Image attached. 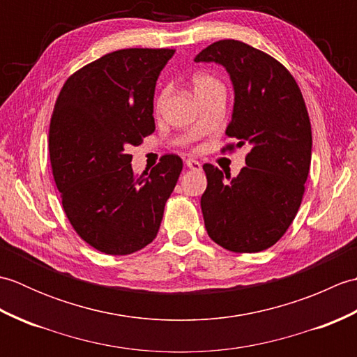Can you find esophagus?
Returning <instances> with one entry per match:
<instances>
[{"label":"esophagus","instance_id":"1","mask_svg":"<svg viewBox=\"0 0 357 357\" xmlns=\"http://www.w3.org/2000/svg\"><path fill=\"white\" fill-rule=\"evenodd\" d=\"M185 165L188 167L190 170H201V164L196 161V159H187Z\"/></svg>","mask_w":357,"mask_h":357}]
</instances>
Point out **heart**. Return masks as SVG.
Returning a JSON list of instances; mask_svg holds the SVG:
<instances>
[{
  "mask_svg": "<svg viewBox=\"0 0 357 357\" xmlns=\"http://www.w3.org/2000/svg\"><path fill=\"white\" fill-rule=\"evenodd\" d=\"M192 86H193V92H195L196 96H199L202 93H207V92H210V90L222 89L221 82H219L216 78L210 77V75H207V73L195 75L193 81H192ZM165 96H167V90H164V92L158 96V101H156V107L158 109L162 105Z\"/></svg>",
  "mask_w": 357,
  "mask_h": 357,
  "instance_id": "b5f03b06",
  "label": "heart"
}]
</instances>
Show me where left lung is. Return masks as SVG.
Here are the masks:
<instances>
[{"mask_svg": "<svg viewBox=\"0 0 357 357\" xmlns=\"http://www.w3.org/2000/svg\"><path fill=\"white\" fill-rule=\"evenodd\" d=\"M195 63L221 64L230 75L234 104L225 133L238 139L236 147L248 149L236 178L204 164V224L230 252H262L284 236L304 196L312 162L305 101L282 64L245 43L216 41Z\"/></svg>", "mask_w": 357, "mask_h": 357, "instance_id": "left-lung-1", "label": "left lung"}]
</instances>
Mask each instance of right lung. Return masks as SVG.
Here are the masks:
<instances>
[{"label": "right lung", "instance_id": "add662e5", "mask_svg": "<svg viewBox=\"0 0 357 357\" xmlns=\"http://www.w3.org/2000/svg\"><path fill=\"white\" fill-rule=\"evenodd\" d=\"M173 53H107L75 72L55 102L49 153L63 208L81 239L105 255H130L156 238L183 170L178 155H164L135 176L126 153L155 132L156 81Z\"/></svg>", "mask_w": 357, "mask_h": 357}]
</instances>
